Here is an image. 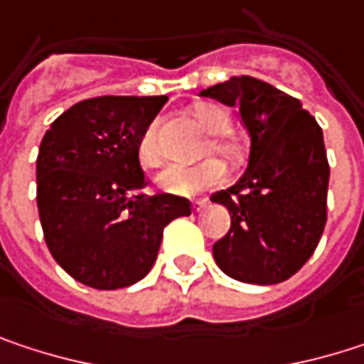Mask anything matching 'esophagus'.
I'll return each instance as SVG.
<instances>
[{
    "instance_id": "obj_1",
    "label": "esophagus",
    "mask_w": 364,
    "mask_h": 364,
    "mask_svg": "<svg viewBox=\"0 0 364 364\" xmlns=\"http://www.w3.org/2000/svg\"><path fill=\"white\" fill-rule=\"evenodd\" d=\"M206 204H208V200H206V198H202V200H193V210H196V213H200Z\"/></svg>"
}]
</instances>
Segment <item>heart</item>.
<instances>
[{
  "mask_svg": "<svg viewBox=\"0 0 364 364\" xmlns=\"http://www.w3.org/2000/svg\"><path fill=\"white\" fill-rule=\"evenodd\" d=\"M191 113L198 119V124L206 132H210V141L206 143V154L215 151L228 160H236L240 156L238 143L225 134V130L230 126L228 111L217 107V105H210V103H198V105H193ZM139 160L145 166H158L162 162L154 124L139 139ZM223 179H225V164L217 158H208L193 166H183V164L168 166L166 171H162L158 175L156 181L160 185V189H164L166 193L196 196L204 189L217 187L219 183H223Z\"/></svg>",
  "mask_w": 364,
  "mask_h": 364,
  "instance_id": "1",
  "label": "heart"
}]
</instances>
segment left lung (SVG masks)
Returning a JSON list of instances; mask_svg holds the SVG:
<instances>
[{"instance_id": "1", "label": "left lung", "mask_w": 364, "mask_h": 364, "mask_svg": "<svg viewBox=\"0 0 364 364\" xmlns=\"http://www.w3.org/2000/svg\"><path fill=\"white\" fill-rule=\"evenodd\" d=\"M200 97L238 107L251 139L245 175L210 196L232 217L213 257L234 280L278 284L304 267L327 223L323 130L297 99L249 75L215 84Z\"/></svg>"}]
</instances>
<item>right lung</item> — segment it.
<instances>
[{
    "instance_id": "add662e5",
    "label": "right lung",
    "mask_w": 364,
    "mask_h": 364,
    "mask_svg": "<svg viewBox=\"0 0 364 364\" xmlns=\"http://www.w3.org/2000/svg\"><path fill=\"white\" fill-rule=\"evenodd\" d=\"M166 97L80 101L46 130L37 210L46 245L77 282L113 291L147 276L164 228L191 215L187 198L143 193L139 139Z\"/></svg>"
}]
</instances>
